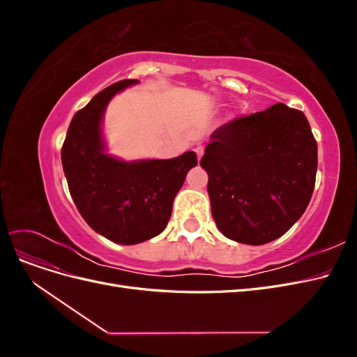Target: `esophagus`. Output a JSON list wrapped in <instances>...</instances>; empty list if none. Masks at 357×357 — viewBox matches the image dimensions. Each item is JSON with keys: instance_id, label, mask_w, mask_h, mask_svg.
Masks as SVG:
<instances>
[{"instance_id": "esophagus-1", "label": "esophagus", "mask_w": 357, "mask_h": 357, "mask_svg": "<svg viewBox=\"0 0 357 357\" xmlns=\"http://www.w3.org/2000/svg\"><path fill=\"white\" fill-rule=\"evenodd\" d=\"M195 153H197L198 159H201V158H202V155H204V147H202V146H198V147L195 149Z\"/></svg>"}]
</instances>
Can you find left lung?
I'll list each match as a JSON object with an SVG mask.
<instances>
[{
  "instance_id": "obj_1",
  "label": "left lung",
  "mask_w": 357,
  "mask_h": 357,
  "mask_svg": "<svg viewBox=\"0 0 357 357\" xmlns=\"http://www.w3.org/2000/svg\"><path fill=\"white\" fill-rule=\"evenodd\" d=\"M201 167L211 214L229 240L261 245L294 226L311 199L317 143L305 114L277 102L211 134Z\"/></svg>"
}]
</instances>
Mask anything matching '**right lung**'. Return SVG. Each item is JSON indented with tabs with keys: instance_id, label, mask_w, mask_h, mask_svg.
I'll return each instance as SVG.
<instances>
[{
	"instance_id": "1",
	"label": "right lung",
	"mask_w": 357,
	"mask_h": 357,
	"mask_svg": "<svg viewBox=\"0 0 357 357\" xmlns=\"http://www.w3.org/2000/svg\"><path fill=\"white\" fill-rule=\"evenodd\" d=\"M138 80L117 82L74 114L61 150L71 198L93 231L119 244H138L167 228L172 201L197 153L126 162L105 153L102 117L113 96Z\"/></svg>"
}]
</instances>
